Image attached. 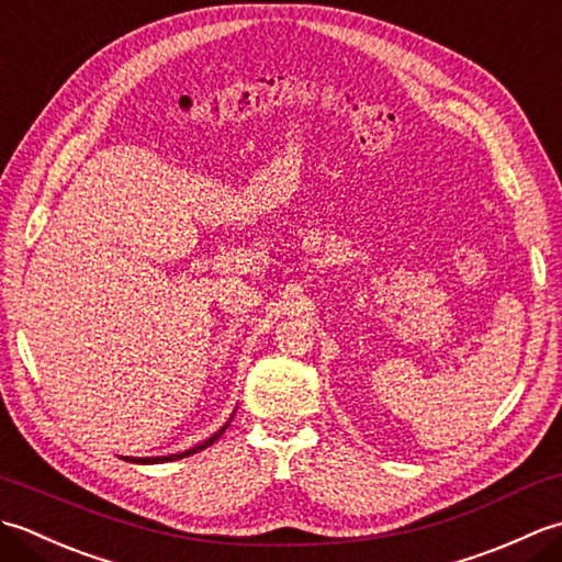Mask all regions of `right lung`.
<instances>
[{
    "label": "right lung",
    "mask_w": 562,
    "mask_h": 562,
    "mask_svg": "<svg viewBox=\"0 0 562 562\" xmlns=\"http://www.w3.org/2000/svg\"><path fill=\"white\" fill-rule=\"evenodd\" d=\"M234 420V415L229 417V423ZM229 423H226L224 427H220L217 432H214L210 439H205V441H200L198 447H193V449H186V451H181V453H169V457H147V459H133V457H125V461H133V463H166V461H178V459H186V457H190V453H198V451H202V449H207V447H212L214 441H217L222 435H224V429L229 427Z\"/></svg>",
    "instance_id": "add662e5"
}]
</instances>
